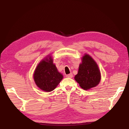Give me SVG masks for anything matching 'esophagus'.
<instances>
[{
    "label": "esophagus",
    "instance_id": "esophagus-1",
    "mask_svg": "<svg viewBox=\"0 0 129 129\" xmlns=\"http://www.w3.org/2000/svg\"><path fill=\"white\" fill-rule=\"evenodd\" d=\"M73 75L72 73L68 74V75H66V77H69V78H72V77H73Z\"/></svg>",
    "mask_w": 129,
    "mask_h": 129
}]
</instances>
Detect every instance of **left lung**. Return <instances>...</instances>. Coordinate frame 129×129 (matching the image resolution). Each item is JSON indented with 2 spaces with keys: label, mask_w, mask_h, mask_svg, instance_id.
<instances>
[{
  "label": "left lung",
  "mask_w": 129,
  "mask_h": 129,
  "mask_svg": "<svg viewBox=\"0 0 129 129\" xmlns=\"http://www.w3.org/2000/svg\"><path fill=\"white\" fill-rule=\"evenodd\" d=\"M75 80L80 87L88 90L98 85L101 80V73L96 62L87 54L82 57L80 64L79 72L75 76Z\"/></svg>",
  "instance_id": "left-lung-1"
}]
</instances>
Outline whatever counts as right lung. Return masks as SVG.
<instances>
[{
	"instance_id": "add662e5",
	"label": "right lung",
	"mask_w": 129,
	"mask_h": 129,
	"mask_svg": "<svg viewBox=\"0 0 129 129\" xmlns=\"http://www.w3.org/2000/svg\"><path fill=\"white\" fill-rule=\"evenodd\" d=\"M41 61L35 71L34 80L37 86L42 90L52 91L62 80L63 76L57 71L50 56Z\"/></svg>"
}]
</instances>
